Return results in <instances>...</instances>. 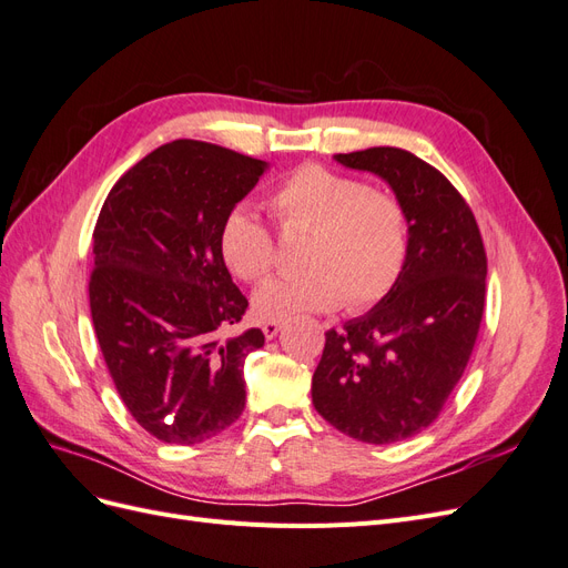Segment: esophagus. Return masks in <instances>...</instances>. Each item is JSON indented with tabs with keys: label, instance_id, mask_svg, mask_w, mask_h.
Wrapping results in <instances>:
<instances>
[{
	"label": "esophagus",
	"instance_id": "1",
	"mask_svg": "<svg viewBox=\"0 0 568 568\" xmlns=\"http://www.w3.org/2000/svg\"><path fill=\"white\" fill-rule=\"evenodd\" d=\"M280 329H282V320H265L263 322V334H265V338H274L280 334Z\"/></svg>",
	"mask_w": 568,
	"mask_h": 568
}]
</instances>
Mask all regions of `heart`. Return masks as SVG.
Listing matches in <instances>:
<instances>
[{"mask_svg": "<svg viewBox=\"0 0 568 568\" xmlns=\"http://www.w3.org/2000/svg\"><path fill=\"white\" fill-rule=\"evenodd\" d=\"M284 232L307 230L301 272L257 291L255 313L282 320L303 311H367L398 284L409 253V220L400 199L320 163L298 165L270 194ZM217 253L234 277L263 282L277 265V244L246 203L222 215Z\"/></svg>", "mask_w": 568, "mask_h": 568, "instance_id": "obj_1", "label": "heart"}]
</instances>
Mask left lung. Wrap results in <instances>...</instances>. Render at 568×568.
Returning a JSON list of instances; mask_svg holds the SVG:
<instances>
[{
  "label": "left lung",
  "mask_w": 568,
  "mask_h": 568,
  "mask_svg": "<svg viewBox=\"0 0 568 568\" xmlns=\"http://www.w3.org/2000/svg\"><path fill=\"white\" fill-rule=\"evenodd\" d=\"M336 161L390 184L407 211L409 253L379 305L326 332L313 405L341 434L386 445L434 424L467 369L488 257L469 203L415 153L372 146Z\"/></svg>",
  "instance_id": "8db88e82"
}]
</instances>
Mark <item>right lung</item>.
<instances>
[{"label":"right lung","mask_w":568,"mask_h":568,"mask_svg":"<svg viewBox=\"0 0 568 568\" xmlns=\"http://www.w3.org/2000/svg\"><path fill=\"white\" fill-rule=\"evenodd\" d=\"M267 163L175 140L132 165L94 225L90 311L120 400L161 443H203L246 405L261 329L225 336L248 301L217 253L220 220Z\"/></svg>","instance_id":"right-lung-1"}]
</instances>
